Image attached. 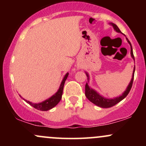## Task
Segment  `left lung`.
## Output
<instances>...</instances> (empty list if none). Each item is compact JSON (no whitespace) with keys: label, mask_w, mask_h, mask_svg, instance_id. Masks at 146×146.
<instances>
[{"label":"left lung","mask_w":146,"mask_h":146,"mask_svg":"<svg viewBox=\"0 0 146 146\" xmlns=\"http://www.w3.org/2000/svg\"><path fill=\"white\" fill-rule=\"evenodd\" d=\"M111 25H113L114 29L116 31L119 33H121V31L120 29H119L118 27L116 25L114 24V23H111ZM127 40H128V43L130 45V48H131V51H130V53H131L132 58L135 60V57H134L133 55V51H132V47L130 42L128 40V39L127 38ZM135 67L134 68V71H133V75H132V80L130 81V84H129L128 88L124 93L122 94V95L119 97H117V98H115V99H111V100H108V99H106L103 97L101 96L97 93L96 91H95L94 90H93L92 88H90L89 86H88V84H86V86H85V95L89 101H90L92 103H93L94 104L98 106L102 107V108H110V107L113 106L115 104H117V103H119V102H121L123 99H124L125 97L128 95V94L130 92V89H131L132 86V83H133V80H134V75H135ZM87 76L88 77V74H86Z\"/></svg>","instance_id":"8db88e82"}]
</instances>
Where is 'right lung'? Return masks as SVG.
Masks as SVG:
<instances>
[{
	"instance_id": "1",
	"label": "right lung",
	"mask_w": 146,
	"mask_h": 146,
	"mask_svg": "<svg viewBox=\"0 0 146 146\" xmlns=\"http://www.w3.org/2000/svg\"><path fill=\"white\" fill-rule=\"evenodd\" d=\"M68 75V73H67L66 75H65L64 78L61 84H60V88L59 90H58V92H57L54 95H53V96L51 97L49 99H48V100H45V101L39 104L31 103V102L25 100V99L24 100L26 102H27L28 104H29L31 106H32L33 108H35L37 110H42V111H46V110L51 109L52 108L56 106L59 103L60 100H61L62 95V93H63L64 85L65 81H66V80L67 79Z\"/></svg>"
}]
</instances>
